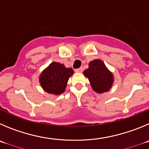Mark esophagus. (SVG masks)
Here are the masks:
<instances>
[{
    "label": "esophagus",
    "instance_id": "obj_1",
    "mask_svg": "<svg viewBox=\"0 0 149 149\" xmlns=\"http://www.w3.org/2000/svg\"><path fill=\"white\" fill-rule=\"evenodd\" d=\"M75 71H76V73H81V72L83 71V68H78V69L75 70Z\"/></svg>",
    "mask_w": 149,
    "mask_h": 149
}]
</instances>
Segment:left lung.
<instances>
[{"label":"left lung","instance_id":"8db88e82","mask_svg":"<svg viewBox=\"0 0 149 149\" xmlns=\"http://www.w3.org/2000/svg\"><path fill=\"white\" fill-rule=\"evenodd\" d=\"M84 74L88 78L92 88L97 93L107 92L112 86L113 81L112 73L101 60L91 61L89 68L84 70Z\"/></svg>","mask_w":149,"mask_h":149}]
</instances>
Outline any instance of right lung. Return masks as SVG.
Here are the masks:
<instances>
[{"mask_svg": "<svg viewBox=\"0 0 149 149\" xmlns=\"http://www.w3.org/2000/svg\"><path fill=\"white\" fill-rule=\"evenodd\" d=\"M73 74L72 68H67L58 62L51 63L40 76V83L47 93L58 95L66 88L70 76Z\"/></svg>", "mask_w": 149, "mask_h": 149, "instance_id": "add662e5", "label": "right lung"}]
</instances>
